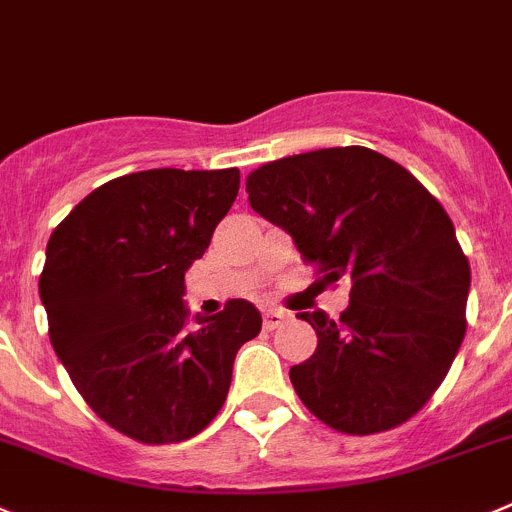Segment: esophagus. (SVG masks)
Returning <instances> with one entry per match:
<instances>
[{"instance_id":"obj_1","label":"esophagus","mask_w":512,"mask_h":512,"mask_svg":"<svg viewBox=\"0 0 512 512\" xmlns=\"http://www.w3.org/2000/svg\"><path fill=\"white\" fill-rule=\"evenodd\" d=\"M285 321H288V313H285V310L267 308L265 313H262V326H265L267 331H275V328L283 326Z\"/></svg>"}]
</instances>
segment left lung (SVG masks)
Returning a JSON list of instances; mask_svg holds the SVG:
<instances>
[{
    "label": "left lung",
    "mask_w": 512,
    "mask_h": 512,
    "mask_svg": "<svg viewBox=\"0 0 512 512\" xmlns=\"http://www.w3.org/2000/svg\"><path fill=\"white\" fill-rule=\"evenodd\" d=\"M250 207L293 237L328 283L351 280L333 321L300 313L315 353L290 369L328 427H399L439 389L465 338L470 262L442 204L404 166L364 146L270 161L247 176Z\"/></svg>",
    "instance_id": "8db88e82"
}]
</instances>
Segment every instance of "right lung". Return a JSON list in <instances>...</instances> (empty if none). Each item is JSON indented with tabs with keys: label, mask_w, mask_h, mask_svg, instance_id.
I'll list each match as a JSON object with an SVG mask.
<instances>
[{
	"label": "right lung",
	"mask_w": 512,
	"mask_h": 512,
	"mask_svg": "<svg viewBox=\"0 0 512 512\" xmlns=\"http://www.w3.org/2000/svg\"><path fill=\"white\" fill-rule=\"evenodd\" d=\"M240 191V171L148 169L90 191L47 242L50 341L103 422L143 444L202 432L262 315L229 300L189 331L184 275Z\"/></svg>",
	"instance_id": "right-lung-1"
}]
</instances>
